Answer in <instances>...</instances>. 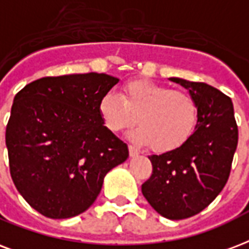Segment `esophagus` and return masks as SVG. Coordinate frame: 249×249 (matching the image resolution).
<instances>
[{"label": "esophagus", "mask_w": 249, "mask_h": 249, "mask_svg": "<svg viewBox=\"0 0 249 249\" xmlns=\"http://www.w3.org/2000/svg\"><path fill=\"white\" fill-rule=\"evenodd\" d=\"M138 154H140V153H138V150L136 149L134 146L129 145V155H130L132 158H134V157H137Z\"/></svg>", "instance_id": "1"}]
</instances>
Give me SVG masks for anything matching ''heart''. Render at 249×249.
<instances>
[{"label":"heart","mask_w":249,"mask_h":249,"mask_svg":"<svg viewBox=\"0 0 249 249\" xmlns=\"http://www.w3.org/2000/svg\"><path fill=\"white\" fill-rule=\"evenodd\" d=\"M99 115L113 133L130 128L137 117L140 125L130 137L158 154H166L180 149L192 137L198 123V106L188 91L136 79L123 87L121 95L113 91L104 95Z\"/></svg>","instance_id":"1"}]
</instances>
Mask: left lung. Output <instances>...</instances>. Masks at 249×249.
Returning <instances> with one entry per match:
<instances>
[{
    "label": "left lung",
    "mask_w": 249,
    "mask_h": 249,
    "mask_svg": "<svg viewBox=\"0 0 249 249\" xmlns=\"http://www.w3.org/2000/svg\"><path fill=\"white\" fill-rule=\"evenodd\" d=\"M170 79L195 96L198 123L180 149L149 157L153 174L142 195L160 215L178 221L202 212L221 193L238 146V125L227 95L204 82Z\"/></svg>",
    "instance_id": "8db88e82"
}]
</instances>
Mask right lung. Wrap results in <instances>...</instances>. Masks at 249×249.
Here are the masks:
<instances>
[{"label":"right lung","instance_id":"obj_1","mask_svg":"<svg viewBox=\"0 0 249 249\" xmlns=\"http://www.w3.org/2000/svg\"><path fill=\"white\" fill-rule=\"evenodd\" d=\"M117 82L103 73L44 77L15 95L6 125L10 175L45 217L86 212L108 171L129 157L99 115L100 100Z\"/></svg>","mask_w":249,"mask_h":249}]
</instances>
